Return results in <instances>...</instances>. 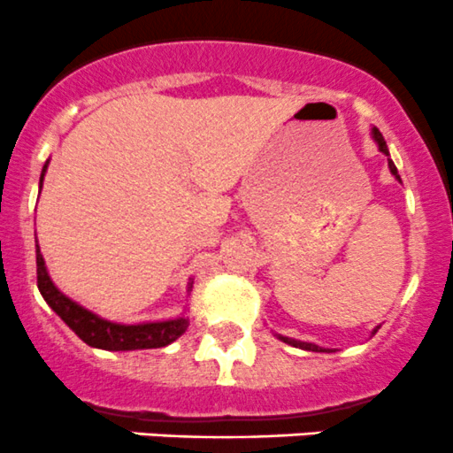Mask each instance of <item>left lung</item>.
Returning a JSON list of instances; mask_svg holds the SVG:
<instances>
[{
    "mask_svg": "<svg viewBox=\"0 0 453 453\" xmlns=\"http://www.w3.org/2000/svg\"><path fill=\"white\" fill-rule=\"evenodd\" d=\"M372 136H374V141L379 142V150L383 151L385 156H389L388 154V145H385V138H383V134L379 132L377 127L372 129ZM388 165H389V172L394 173V176L398 178V172H396V165L392 163V160H388ZM398 180H401V178H398ZM281 342L284 343H290V346H295V348H302V350H312V352H326L324 348H319V346H315V343H306V342H295V339H288V337H280Z\"/></svg>",
    "mask_w": 453,
    "mask_h": 453,
    "instance_id": "8db88e82",
    "label": "left lung"
}]
</instances>
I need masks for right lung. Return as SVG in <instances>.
<instances>
[{
  "instance_id": "obj_1",
  "label": "right lung",
  "mask_w": 453,
  "mask_h": 453,
  "mask_svg": "<svg viewBox=\"0 0 453 453\" xmlns=\"http://www.w3.org/2000/svg\"><path fill=\"white\" fill-rule=\"evenodd\" d=\"M46 172V167H43ZM43 180V173H42ZM37 286L42 290L48 306L74 330L76 337L92 348L103 350H145V348H163L176 342L189 326V319L178 317L172 321H158V324H138L120 326L101 319L89 311L81 308L73 299L65 297L59 288L50 281L43 264V255L37 244Z\"/></svg>"
}]
</instances>
